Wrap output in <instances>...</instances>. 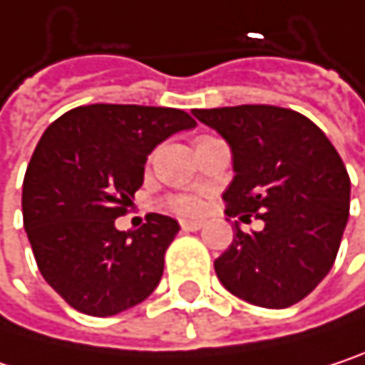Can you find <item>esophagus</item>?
Masks as SVG:
<instances>
[{
  "instance_id": "esophagus-1",
  "label": "esophagus",
  "mask_w": 365,
  "mask_h": 365,
  "mask_svg": "<svg viewBox=\"0 0 365 365\" xmlns=\"http://www.w3.org/2000/svg\"><path fill=\"white\" fill-rule=\"evenodd\" d=\"M205 224L202 222H196V220H183L182 222V228L183 230H187V232H194V230H200Z\"/></svg>"
}]
</instances>
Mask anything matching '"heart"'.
I'll return each mask as SVG.
<instances>
[{"instance_id": "obj_1", "label": "heart", "mask_w": 365, "mask_h": 365, "mask_svg": "<svg viewBox=\"0 0 365 365\" xmlns=\"http://www.w3.org/2000/svg\"><path fill=\"white\" fill-rule=\"evenodd\" d=\"M167 207L180 215H196L205 209V200L198 194H173L167 198Z\"/></svg>"}]
</instances>
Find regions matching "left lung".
<instances>
[{
  "instance_id": "left-lung-1",
  "label": "left lung",
  "mask_w": 365,
  "mask_h": 365,
  "mask_svg": "<svg viewBox=\"0 0 365 365\" xmlns=\"http://www.w3.org/2000/svg\"><path fill=\"white\" fill-rule=\"evenodd\" d=\"M232 148L235 180L224 192L235 224L230 247L215 259L222 285L264 309L307 298L336 259L349 220L351 180L326 133L307 115L274 106L194 110Z\"/></svg>"
}]
</instances>
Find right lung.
I'll list each match as a JSON object with an SVG mask.
<instances>
[{
  "label": "right lung",
  "mask_w": 365,
  "mask_h": 365,
  "mask_svg": "<svg viewBox=\"0 0 365 365\" xmlns=\"http://www.w3.org/2000/svg\"><path fill=\"white\" fill-rule=\"evenodd\" d=\"M192 126L175 108L95 103L43 130L23 182V224L41 277L76 311L110 317L156 289L180 224L148 213L120 232L113 220L141 187L148 154Z\"/></svg>",
  "instance_id": "obj_1"
}]
</instances>
